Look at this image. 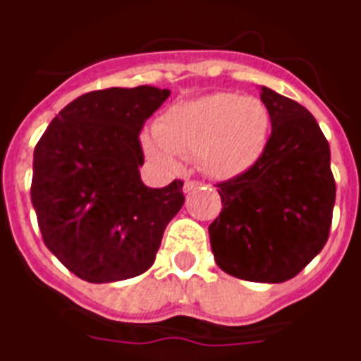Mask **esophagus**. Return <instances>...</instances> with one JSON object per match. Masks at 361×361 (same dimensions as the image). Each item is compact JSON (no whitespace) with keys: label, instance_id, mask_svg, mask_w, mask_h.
<instances>
[{"label":"esophagus","instance_id":"obj_1","mask_svg":"<svg viewBox=\"0 0 361 361\" xmlns=\"http://www.w3.org/2000/svg\"><path fill=\"white\" fill-rule=\"evenodd\" d=\"M197 186H201L200 180H186V183H184V192H186V194H190V192L197 188Z\"/></svg>","mask_w":361,"mask_h":361}]
</instances>
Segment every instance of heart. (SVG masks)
Listing matches in <instances>:
<instances>
[{
    "label": "heart",
    "mask_w": 361,
    "mask_h": 361,
    "mask_svg": "<svg viewBox=\"0 0 361 361\" xmlns=\"http://www.w3.org/2000/svg\"><path fill=\"white\" fill-rule=\"evenodd\" d=\"M271 114L258 97L216 92L173 105L161 114L145 147L156 160L175 164L178 156L200 161L212 177L241 175L265 152Z\"/></svg>",
    "instance_id": "1"
}]
</instances>
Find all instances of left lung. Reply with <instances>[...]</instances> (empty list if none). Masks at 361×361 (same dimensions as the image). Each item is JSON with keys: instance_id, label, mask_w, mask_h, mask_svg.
Instances as JSON below:
<instances>
[{"instance_id": "1", "label": "left lung", "mask_w": 361, "mask_h": 361, "mask_svg": "<svg viewBox=\"0 0 361 361\" xmlns=\"http://www.w3.org/2000/svg\"><path fill=\"white\" fill-rule=\"evenodd\" d=\"M271 135L250 169L216 184L222 211L209 226L214 262L250 282L294 279L324 248L335 205L329 145L303 105L262 86Z\"/></svg>"}]
</instances>
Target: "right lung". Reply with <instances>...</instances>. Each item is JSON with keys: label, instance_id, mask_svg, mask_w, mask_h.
I'll use <instances>...</instances> for the list:
<instances>
[{"label": "right lung", "instance_id": "add662e5", "mask_svg": "<svg viewBox=\"0 0 361 361\" xmlns=\"http://www.w3.org/2000/svg\"><path fill=\"white\" fill-rule=\"evenodd\" d=\"M169 94L154 86L88 92L61 109L39 139L32 177L39 230L82 281L145 273L183 207V180L149 188L139 175V133Z\"/></svg>", "mask_w": 361, "mask_h": 361}]
</instances>
